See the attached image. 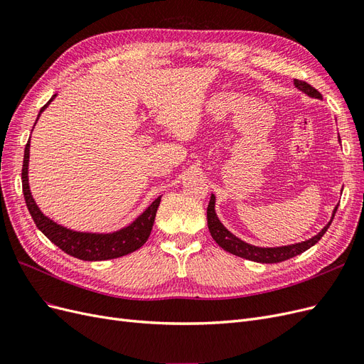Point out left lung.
I'll return each mask as SVG.
<instances>
[{
    "label": "left lung",
    "instance_id": "left-lung-1",
    "mask_svg": "<svg viewBox=\"0 0 364 364\" xmlns=\"http://www.w3.org/2000/svg\"><path fill=\"white\" fill-rule=\"evenodd\" d=\"M294 86L299 91H302L304 94H306L308 97L318 98V100H322V94L318 92L317 90H314V87L311 85H308L306 82L294 79ZM338 141H340V136H338ZM337 208H338V205L334 208L331 220H329V222L323 226L321 232L316 234L314 237L308 238L305 241H301V243L287 245V246L259 247V246H253V245L246 243V241L235 237L232 232H230V230H228L225 228V225L220 222V218L217 217V213H215V196L211 194V200H209L208 211H206L208 229H209V232H211L213 238L215 240V243L220 247H223L226 252L232 253V255H237L240 258H246V259H250V261H255V262L273 264V262H281V261H285V259H290L296 255H299V253L308 250L311 246H314L317 241L323 237V234L328 230L329 225L333 223V218L336 215Z\"/></svg>",
    "mask_w": 364,
    "mask_h": 364
}]
</instances>
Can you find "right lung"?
I'll return each instance as SVG.
<instances>
[{"instance_id":"add662e5","label":"right lung","mask_w":364,"mask_h":364,"mask_svg":"<svg viewBox=\"0 0 364 364\" xmlns=\"http://www.w3.org/2000/svg\"><path fill=\"white\" fill-rule=\"evenodd\" d=\"M56 95L58 94H54L48 100V103L41 109L36 118V123L41 114L46 111L48 105L54 100V98H56ZM33 129H35V126H33ZM28 161H30V139L27 141V146L24 150V162H23L24 199L28 208V213L33 218V222H35V225L38 226V229L51 241L53 245H56L65 253H68V255L83 261H105V259H114V258L129 255V253L138 250L142 245L146 243L151 232L153 223H155L156 211H158L162 196L156 197V199L146 208V211L141 213L134 222L118 230H114V232H80V230H73L70 228H65L56 223L54 220H51L41 211L30 191Z\"/></svg>"}]
</instances>
